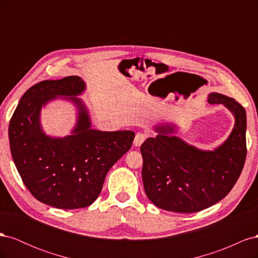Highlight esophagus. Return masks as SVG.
I'll list each match as a JSON object with an SVG mask.
<instances>
[{
  "label": "esophagus",
  "instance_id": "34e87169",
  "mask_svg": "<svg viewBox=\"0 0 258 258\" xmlns=\"http://www.w3.org/2000/svg\"><path fill=\"white\" fill-rule=\"evenodd\" d=\"M148 138V135L147 134H142V132H138V134L136 135V138H135V145L136 146H140L141 145L145 140Z\"/></svg>",
  "mask_w": 258,
  "mask_h": 258
}]
</instances>
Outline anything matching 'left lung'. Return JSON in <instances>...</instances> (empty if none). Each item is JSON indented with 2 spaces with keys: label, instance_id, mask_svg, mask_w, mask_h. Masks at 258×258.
Listing matches in <instances>:
<instances>
[{
  "label": "left lung",
  "instance_id": "1",
  "mask_svg": "<svg viewBox=\"0 0 258 258\" xmlns=\"http://www.w3.org/2000/svg\"><path fill=\"white\" fill-rule=\"evenodd\" d=\"M210 104H224L235 115L231 135L214 151H200L169 136L172 127L141 145L144 190L155 206L177 213H195L225 198L235 186L246 157V114L235 99L211 93Z\"/></svg>",
  "mask_w": 258,
  "mask_h": 258
}]
</instances>
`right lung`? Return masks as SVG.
<instances>
[{
  "label": "right lung",
  "instance_id": "obj_1",
  "mask_svg": "<svg viewBox=\"0 0 258 258\" xmlns=\"http://www.w3.org/2000/svg\"><path fill=\"white\" fill-rule=\"evenodd\" d=\"M84 89L79 76L37 83L25 92L10 121L11 153L23 184L34 198L53 208L81 209L95 202L108 170L130 150L136 136L130 130L91 129L87 111L77 98H71L80 108L73 135L45 136L38 120L42 105Z\"/></svg>",
  "mask_w": 258,
  "mask_h": 258
}]
</instances>
